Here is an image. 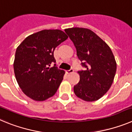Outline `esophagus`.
<instances>
[{"instance_id": "obj_1", "label": "esophagus", "mask_w": 132, "mask_h": 132, "mask_svg": "<svg viewBox=\"0 0 132 132\" xmlns=\"http://www.w3.org/2000/svg\"><path fill=\"white\" fill-rule=\"evenodd\" d=\"M73 72V70L72 68V69H70V70H66V73L68 74V73H72V72Z\"/></svg>"}]
</instances>
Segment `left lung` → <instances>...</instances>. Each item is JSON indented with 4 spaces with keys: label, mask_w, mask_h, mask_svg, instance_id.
Instances as JSON below:
<instances>
[{
    "label": "left lung",
    "mask_w": 132,
    "mask_h": 132,
    "mask_svg": "<svg viewBox=\"0 0 132 132\" xmlns=\"http://www.w3.org/2000/svg\"><path fill=\"white\" fill-rule=\"evenodd\" d=\"M76 48L85 70L78 71L79 81L73 87L76 95L84 101H95L108 91L113 82L116 62L107 44L86 28L64 29Z\"/></svg>",
    "instance_id": "1"
}]
</instances>
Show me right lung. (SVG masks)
Returning a JSON list of instances; mask_svg holds the SVG:
<instances>
[{
	"instance_id": "1",
	"label": "right lung",
	"mask_w": 132,
	"mask_h": 132,
	"mask_svg": "<svg viewBox=\"0 0 132 132\" xmlns=\"http://www.w3.org/2000/svg\"><path fill=\"white\" fill-rule=\"evenodd\" d=\"M68 37L59 29H45L32 34L18 47L14 70L19 86L29 98L43 101L53 97L63 79L64 71L54 66V51Z\"/></svg>"
}]
</instances>
